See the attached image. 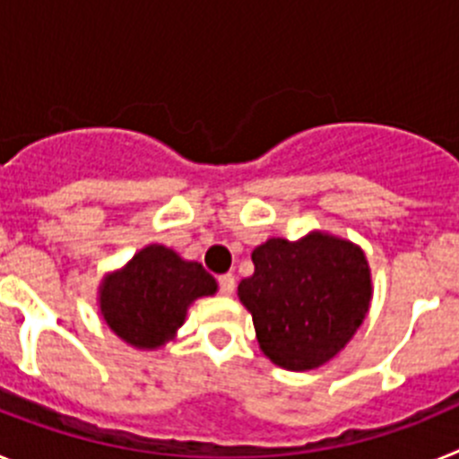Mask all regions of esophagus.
Listing matches in <instances>:
<instances>
[{
	"label": "esophagus",
	"mask_w": 459,
	"mask_h": 459,
	"mask_svg": "<svg viewBox=\"0 0 459 459\" xmlns=\"http://www.w3.org/2000/svg\"><path fill=\"white\" fill-rule=\"evenodd\" d=\"M218 285H221V294L222 296H232L234 287H237V280H234L232 273H225L218 278Z\"/></svg>",
	"instance_id": "esophagus-1"
}]
</instances>
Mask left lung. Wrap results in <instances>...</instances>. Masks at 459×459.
Here are the masks:
<instances>
[{"label": "left lung", "instance_id": "left-lung-1", "mask_svg": "<svg viewBox=\"0 0 459 459\" xmlns=\"http://www.w3.org/2000/svg\"><path fill=\"white\" fill-rule=\"evenodd\" d=\"M255 273L238 282L259 350L278 368L307 372L344 350L366 319L372 273L350 238L312 230L299 241L273 237L253 250Z\"/></svg>", "mask_w": 459, "mask_h": 459}]
</instances>
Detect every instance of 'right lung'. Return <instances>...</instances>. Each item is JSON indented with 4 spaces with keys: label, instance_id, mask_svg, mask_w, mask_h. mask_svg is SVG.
I'll return each mask as SVG.
<instances>
[{
    "label": "right lung",
    "instance_id": "obj_1",
    "mask_svg": "<svg viewBox=\"0 0 459 459\" xmlns=\"http://www.w3.org/2000/svg\"><path fill=\"white\" fill-rule=\"evenodd\" d=\"M216 291V278L200 262L184 259L163 243H149L121 269L105 273L99 310L126 344L153 351L177 338L190 303Z\"/></svg>",
    "mask_w": 459,
    "mask_h": 459
}]
</instances>
